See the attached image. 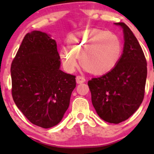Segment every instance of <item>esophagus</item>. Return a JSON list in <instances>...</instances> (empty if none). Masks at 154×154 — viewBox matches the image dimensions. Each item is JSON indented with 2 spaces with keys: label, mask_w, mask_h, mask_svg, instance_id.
<instances>
[{
  "label": "esophagus",
  "mask_w": 154,
  "mask_h": 154,
  "mask_svg": "<svg viewBox=\"0 0 154 154\" xmlns=\"http://www.w3.org/2000/svg\"><path fill=\"white\" fill-rule=\"evenodd\" d=\"M76 81H77V83H78V84H81V83L85 82V78L82 77V76H77Z\"/></svg>",
  "instance_id": "1"
}]
</instances>
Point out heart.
I'll return each mask as SVG.
<instances>
[{
	"label": "heart",
	"mask_w": 154,
	"mask_h": 154,
	"mask_svg": "<svg viewBox=\"0 0 154 154\" xmlns=\"http://www.w3.org/2000/svg\"><path fill=\"white\" fill-rule=\"evenodd\" d=\"M122 53V42L117 35L90 29L71 35L66 41V48L60 51V56L67 71L75 70L79 57L85 69L94 75H104L116 66Z\"/></svg>",
	"instance_id": "obj_1"
}]
</instances>
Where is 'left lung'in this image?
<instances>
[{"label":"left lung","instance_id":"obj_1","mask_svg":"<svg viewBox=\"0 0 154 154\" xmlns=\"http://www.w3.org/2000/svg\"><path fill=\"white\" fill-rule=\"evenodd\" d=\"M115 24L123 29V54L112 70L88 85L98 115L107 122L119 124L131 116L143 100L147 62L131 29L123 22Z\"/></svg>","mask_w":154,"mask_h":154}]
</instances>
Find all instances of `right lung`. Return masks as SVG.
I'll return each instance as SVG.
<instances>
[{
    "label": "right lung",
    "mask_w": 154,
    "mask_h": 154,
    "mask_svg": "<svg viewBox=\"0 0 154 154\" xmlns=\"http://www.w3.org/2000/svg\"><path fill=\"white\" fill-rule=\"evenodd\" d=\"M54 40L46 33H27L11 66L14 101L37 126L50 128L61 122L76 87V76L60 70Z\"/></svg>",
    "instance_id": "obj_1"
}]
</instances>
